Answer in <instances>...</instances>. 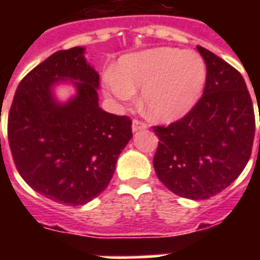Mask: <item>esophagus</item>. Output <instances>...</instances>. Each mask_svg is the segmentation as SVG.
Here are the masks:
<instances>
[{
  "mask_svg": "<svg viewBox=\"0 0 260 260\" xmlns=\"http://www.w3.org/2000/svg\"><path fill=\"white\" fill-rule=\"evenodd\" d=\"M147 122L143 121V120H139V118H135L134 121H132V131L134 132H138L140 129H146L147 128Z\"/></svg>",
  "mask_w": 260,
  "mask_h": 260,
  "instance_id": "obj_1",
  "label": "esophagus"
}]
</instances>
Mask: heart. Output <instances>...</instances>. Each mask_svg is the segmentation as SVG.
I'll return each instance as SVG.
<instances>
[{"instance_id": "b5f03b06", "label": "heart", "mask_w": 260, "mask_h": 260, "mask_svg": "<svg viewBox=\"0 0 260 260\" xmlns=\"http://www.w3.org/2000/svg\"><path fill=\"white\" fill-rule=\"evenodd\" d=\"M205 81V63L197 54L162 47L122 56L106 78V86L120 100H129L135 90L143 89L147 113L167 121L196 105Z\"/></svg>"}]
</instances>
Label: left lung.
<instances>
[{
  "instance_id": "obj_1",
  "label": "left lung",
  "mask_w": 260,
  "mask_h": 260,
  "mask_svg": "<svg viewBox=\"0 0 260 260\" xmlns=\"http://www.w3.org/2000/svg\"><path fill=\"white\" fill-rule=\"evenodd\" d=\"M197 50L206 64L204 93L178 121L152 126L159 138L154 169L173 193L206 200L226 189L248 163L255 113L242 74L209 50Z\"/></svg>"
}]
</instances>
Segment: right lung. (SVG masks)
Segmentation results:
<instances>
[{
  "label": "right lung",
  "instance_id": "add662e5",
  "mask_svg": "<svg viewBox=\"0 0 260 260\" xmlns=\"http://www.w3.org/2000/svg\"><path fill=\"white\" fill-rule=\"evenodd\" d=\"M78 79L79 94L60 106L50 87ZM100 75L83 58V48L56 51L18 85L8 116V140L16 169L38 193L77 206L109 185L116 162L132 138L128 116L98 106Z\"/></svg>",
  "mask_w": 260,
  "mask_h": 260
}]
</instances>
